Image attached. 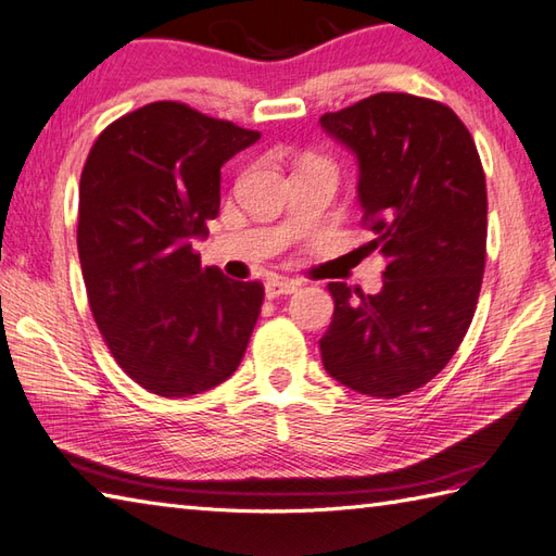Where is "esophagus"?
<instances>
[{
  "instance_id": "obj_1",
  "label": "esophagus",
  "mask_w": 556,
  "mask_h": 556,
  "mask_svg": "<svg viewBox=\"0 0 556 556\" xmlns=\"http://www.w3.org/2000/svg\"><path fill=\"white\" fill-rule=\"evenodd\" d=\"M296 291V285L289 279H267L265 281V296L267 299H279V296H289V293Z\"/></svg>"
}]
</instances>
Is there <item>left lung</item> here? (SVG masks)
Here are the masks:
<instances>
[{"instance_id": "8db88e82", "label": "left lung", "mask_w": 556, "mask_h": 556, "mask_svg": "<svg viewBox=\"0 0 556 556\" xmlns=\"http://www.w3.org/2000/svg\"><path fill=\"white\" fill-rule=\"evenodd\" d=\"M358 162L365 253L384 257L380 293L327 285L323 365L358 394L396 399L452 361L485 271V172L464 122L442 102L377 92L320 119Z\"/></svg>"}]
</instances>
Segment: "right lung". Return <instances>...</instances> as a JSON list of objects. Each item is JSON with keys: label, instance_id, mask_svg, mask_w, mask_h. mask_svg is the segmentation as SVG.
I'll return each mask as SVG.
<instances>
[{"label": "right lung", "instance_id": "obj_1", "mask_svg": "<svg viewBox=\"0 0 556 556\" xmlns=\"http://www.w3.org/2000/svg\"><path fill=\"white\" fill-rule=\"evenodd\" d=\"M260 134L181 102L110 124L78 188L90 311L119 368L157 396H193L239 368L265 289L200 267L193 239L219 212L222 167Z\"/></svg>", "mask_w": 556, "mask_h": 556}]
</instances>
